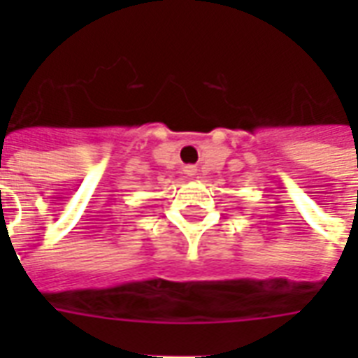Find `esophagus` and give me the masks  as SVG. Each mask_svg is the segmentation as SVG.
Masks as SVG:
<instances>
[{"mask_svg": "<svg viewBox=\"0 0 358 358\" xmlns=\"http://www.w3.org/2000/svg\"><path fill=\"white\" fill-rule=\"evenodd\" d=\"M185 174H187V176H195L196 167H193V165H187V167H185Z\"/></svg>", "mask_w": 358, "mask_h": 358, "instance_id": "1", "label": "esophagus"}]
</instances>
